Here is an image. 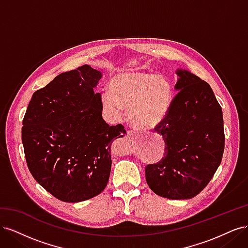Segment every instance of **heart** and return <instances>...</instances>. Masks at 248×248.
<instances>
[{"instance_id": "obj_1", "label": "heart", "mask_w": 248, "mask_h": 248, "mask_svg": "<svg viewBox=\"0 0 248 248\" xmlns=\"http://www.w3.org/2000/svg\"><path fill=\"white\" fill-rule=\"evenodd\" d=\"M172 102V86L162 76L124 72L112 77L109 91L101 93L107 112L120 118L127 108L129 122L139 130H151L167 118Z\"/></svg>"}]
</instances>
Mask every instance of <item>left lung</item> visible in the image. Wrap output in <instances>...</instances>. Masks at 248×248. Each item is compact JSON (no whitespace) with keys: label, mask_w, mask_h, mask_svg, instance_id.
<instances>
[{"label":"left lung","mask_w":248,"mask_h":248,"mask_svg":"<svg viewBox=\"0 0 248 248\" xmlns=\"http://www.w3.org/2000/svg\"><path fill=\"white\" fill-rule=\"evenodd\" d=\"M178 92L167 118L155 128L166 142L164 157L146 168L152 191L170 200H188L205 188L221 162L222 110L208 82L177 69Z\"/></svg>","instance_id":"1"}]
</instances>
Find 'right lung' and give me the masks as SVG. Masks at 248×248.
Returning <instances> with one entry per match:
<instances>
[{"mask_svg":"<svg viewBox=\"0 0 248 248\" xmlns=\"http://www.w3.org/2000/svg\"><path fill=\"white\" fill-rule=\"evenodd\" d=\"M101 78L90 65L59 74L33 94L22 120L28 168L60 201L82 202L106 188L111 142L126 133L102 118L100 93L94 92Z\"/></svg>","mask_w":248,"mask_h":248,"instance_id":"1","label":"right lung"}]
</instances>
